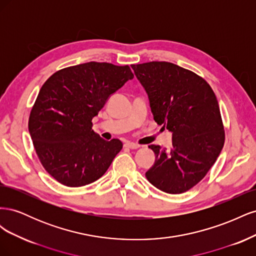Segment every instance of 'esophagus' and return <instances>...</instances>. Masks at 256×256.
Here are the masks:
<instances>
[{"mask_svg": "<svg viewBox=\"0 0 256 256\" xmlns=\"http://www.w3.org/2000/svg\"><path fill=\"white\" fill-rule=\"evenodd\" d=\"M125 147H127V148H130V150H138V147H140V145L136 143H134V142H126Z\"/></svg>", "mask_w": 256, "mask_h": 256, "instance_id": "esophagus-1", "label": "esophagus"}]
</instances>
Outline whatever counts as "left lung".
<instances>
[{"mask_svg":"<svg viewBox=\"0 0 256 256\" xmlns=\"http://www.w3.org/2000/svg\"><path fill=\"white\" fill-rule=\"evenodd\" d=\"M148 96L154 120L172 132V150L150 145L154 164L145 173L159 190L178 194L203 180L224 145L218 100L209 84L168 62L131 65Z\"/></svg>","mask_w":256,"mask_h":256,"instance_id":"8db88e82","label":"left lung"}]
</instances>
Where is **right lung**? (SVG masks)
I'll return each instance as SVG.
<instances>
[{
  "instance_id": "1",
  "label": "right lung",
  "mask_w": 256,
  "mask_h": 256,
  "mask_svg": "<svg viewBox=\"0 0 256 256\" xmlns=\"http://www.w3.org/2000/svg\"><path fill=\"white\" fill-rule=\"evenodd\" d=\"M131 79L128 65L90 62L60 69L44 82L30 114L28 131L38 158L54 180L81 187L106 172L122 143L100 138L92 120Z\"/></svg>"
}]
</instances>
